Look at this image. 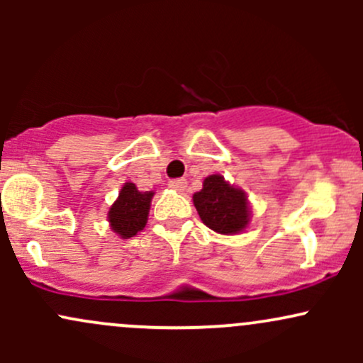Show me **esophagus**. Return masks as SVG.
<instances>
[{"label":"esophagus","instance_id":"1","mask_svg":"<svg viewBox=\"0 0 363 363\" xmlns=\"http://www.w3.org/2000/svg\"><path fill=\"white\" fill-rule=\"evenodd\" d=\"M169 187L176 191H184L187 187V181L186 179H172V181H169Z\"/></svg>","mask_w":363,"mask_h":363}]
</instances>
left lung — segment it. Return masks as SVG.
Masks as SVG:
<instances>
[{
	"instance_id": "1",
	"label": "left lung",
	"mask_w": 363,
	"mask_h": 363,
	"mask_svg": "<svg viewBox=\"0 0 363 363\" xmlns=\"http://www.w3.org/2000/svg\"><path fill=\"white\" fill-rule=\"evenodd\" d=\"M193 203L203 223L216 234H239L251 218L247 196L239 187L228 184L220 174L205 179L203 189L194 193Z\"/></svg>"
}]
</instances>
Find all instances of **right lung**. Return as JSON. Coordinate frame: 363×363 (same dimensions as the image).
<instances>
[{
    "instance_id": "right-lung-1",
    "label": "right lung",
    "mask_w": 363,
    "mask_h": 363,
    "mask_svg": "<svg viewBox=\"0 0 363 363\" xmlns=\"http://www.w3.org/2000/svg\"><path fill=\"white\" fill-rule=\"evenodd\" d=\"M152 198L153 191H138L133 182H126L107 215L112 232L123 239H129L143 230L148 220Z\"/></svg>"
}]
</instances>
